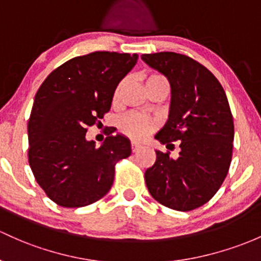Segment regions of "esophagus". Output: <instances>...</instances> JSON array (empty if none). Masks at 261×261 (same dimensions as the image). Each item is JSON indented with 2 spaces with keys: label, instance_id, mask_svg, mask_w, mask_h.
<instances>
[{
  "label": "esophagus",
  "instance_id": "obj_1",
  "mask_svg": "<svg viewBox=\"0 0 261 261\" xmlns=\"http://www.w3.org/2000/svg\"><path fill=\"white\" fill-rule=\"evenodd\" d=\"M130 147H132V152H137V150L141 148V144H138L137 142H132L130 143Z\"/></svg>",
  "mask_w": 261,
  "mask_h": 261
}]
</instances>
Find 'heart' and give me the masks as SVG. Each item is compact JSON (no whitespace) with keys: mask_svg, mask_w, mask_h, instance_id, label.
<instances>
[{"mask_svg":"<svg viewBox=\"0 0 261 261\" xmlns=\"http://www.w3.org/2000/svg\"><path fill=\"white\" fill-rule=\"evenodd\" d=\"M165 78L161 74H148L145 75L144 83L145 86L149 85V83L156 82V81H163ZM123 85L124 83H120L117 88L116 96H118L120 89L123 88ZM156 120L153 118H149V117H145L143 114L139 113H129L127 116L122 117L119 119L118 128L119 130L122 132L123 134H125L127 137L133 139H143L148 136V134L152 133L153 130L156 129Z\"/></svg>","mask_w":261,"mask_h":261,"instance_id":"b5f03b06","label":"heart"}]
</instances>
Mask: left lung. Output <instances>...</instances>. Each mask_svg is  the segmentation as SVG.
Masks as SVG:
<instances>
[{
    "instance_id": "obj_1",
    "label": "left lung",
    "mask_w": 261,
    "mask_h": 261,
    "mask_svg": "<svg viewBox=\"0 0 261 261\" xmlns=\"http://www.w3.org/2000/svg\"><path fill=\"white\" fill-rule=\"evenodd\" d=\"M148 66L163 73L172 87L169 118L155 139L179 142L178 159L155 150L153 167L145 170L150 195L170 209L189 212L215 195L229 172L234 122L225 92L215 75L186 55H143Z\"/></svg>"
}]
</instances>
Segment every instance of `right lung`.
Returning a JSON list of instances; mask_svg holds the SVG:
<instances>
[{"label": "right lung", "instance_id": "add662e5", "mask_svg": "<svg viewBox=\"0 0 261 261\" xmlns=\"http://www.w3.org/2000/svg\"><path fill=\"white\" fill-rule=\"evenodd\" d=\"M138 55L97 51L52 71L42 83L29 119V162L51 200L64 208L86 206L105 197L117 162L130 155L123 136L99 148L86 139L88 127L111 109L114 91Z\"/></svg>", "mask_w": 261, "mask_h": 261}]
</instances>
